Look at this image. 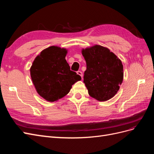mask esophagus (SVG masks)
<instances>
[{
	"label": "esophagus",
	"instance_id": "obj_1",
	"mask_svg": "<svg viewBox=\"0 0 154 154\" xmlns=\"http://www.w3.org/2000/svg\"><path fill=\"white\" fill-rule=\"evenodd\" d=\"M77 74H78V75H80V76L82 77V78L83 79V73H82V71H77Z\"/></svg>",
	"mask_w": 154,
	"mask_h": 154
}]
</instances>
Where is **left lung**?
<instances>
[{
	"label": "left lung",
	"mask_w": 154,
	"mask_h": 154,
	"mask_svg": "<svg viewBox=\"0 0 154 154\" xmlns=\"http://www.w3.org/2000/svg\"><path fill=\"white\" fill-rule=\"evenodd\" d=\"M87 69L83 82L92 97L105 101L113 97L123 80V66L121 60L105 47L95 45L82 49Z\"/></svg>",
	"instance_id": "left-lung-1"
}]
</instances>
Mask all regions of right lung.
Instances as JSON below:
<instances>
[{
    "label": "right lung",
    "mask_w": 154,
    "mask_h": 154,
    "mask_svg": "<svg viewBox=\"0 0 154 154\" xmlns=\"http://www.w3.org/2000/svg\"><path fill=\"white\" fill-rule=\"evenodd\" d=\"M67 49L50 46L34 60L30 68L32 83L38 94L49 102L66 96L81 76L71 71L66 60Z\"/></svg>",
    "instance_id": "add662e5"
}]
</instances>
